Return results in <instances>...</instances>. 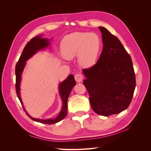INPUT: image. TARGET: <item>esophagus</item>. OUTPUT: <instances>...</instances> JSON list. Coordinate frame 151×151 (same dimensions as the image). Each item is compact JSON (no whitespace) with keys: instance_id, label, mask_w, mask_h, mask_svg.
I'll return each mask as SVG.
<instances>
[{"instance_id":"1","label":"esophagus","mask_w":151,"mask_h":151,"mask_svg":"<svg viewBox=\"0 0 151 151\" xmlns=\"http://www.w3.org/2000/svg\"><path fill=\"white\" fill-rule=\"evenodd\" d=\"M74 78H75V80L76 81V82H77V83H81V82L83 81V77L81 74H77L75 75Z\"/></svg>"}]
</instances>
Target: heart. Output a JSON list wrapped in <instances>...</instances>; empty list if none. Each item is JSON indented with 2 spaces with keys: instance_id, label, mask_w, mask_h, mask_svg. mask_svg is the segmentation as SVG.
<instances>
[{
  "instance_id": "1",
  "label": "heart",
  "mask_w": 151,
  "mask_h": 151,
  "mask_svg": "<svg viewBox=\"0 0 151 151\" xmlns=\"http://www.w3.org/2000/svg\"><path fill=\"white\" fill-rule=\"evenodd\" d=\"M101 40L97 34L74 32L66 35L60 43L62 55L67 59L77 56L79 64L90 67L95 64L101 50Z\"/></svg>"
}]
</instances>
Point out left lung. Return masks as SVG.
Listing matches in <instances>:
<instances>
[{
	"label": "left lung",
	"mask_w": 151,
	"mask_h": 151,
	"mask_svg": "<svg viewBox=\"0 0 151 151\" xmlns=\"http://www.w3.org/2000/svg\"><path fill=\"white\" fill-rule=\"evenodd\" d=\"M103 48L93 67L83 69V84L89 95L91 106L99 115L118 114L128 107L135 88V76L130 55L115 36L104 27Z\"/></svg>",
	"instance_id": "obj_1"
}]
</instances>
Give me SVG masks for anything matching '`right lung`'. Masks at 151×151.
Listing matches in <instances>:
<instances>
[{
	"label": "right lung",
	"instance_id": "add662e5",
	"mask_svg": "<svg viewBox=\"0 0 151 151\" xmlns=\"http://www.w3.org/2000/svg\"><path fill=\"white\" fill-rule=\"evenodd\" d=\"M42 35H39L35 36V38L31 39L29 42L26 44L25 46L23 52H22L20 58L18 60L16 65V91L18 98L22 105L24 110L26 111V113L31 120L33 121L40 122L45 124H53L57 122H59L64 118L67 114V100L69 96V94L73 88V87L75 86L76 84V81L74 79V76L70 74L68 76L67 78L61 83L58 85V93L61 100L62 101V106L61 111L58 113V116L55 118H48V119L43 120L39 119V118H35L31 116L29 114L27 113L24 106L23 105V103L22 101V99L20 94V85L21 82V76L22 72H23L24 68L26 64V61L28 60L30 58L33 57L35 54H36L38 51L41 50H43L48 47L50 45L51 40L48 38H42Z\"/></svg>",
	"mask_w": 151,
	"mask_h": 151
}]
</instances>
